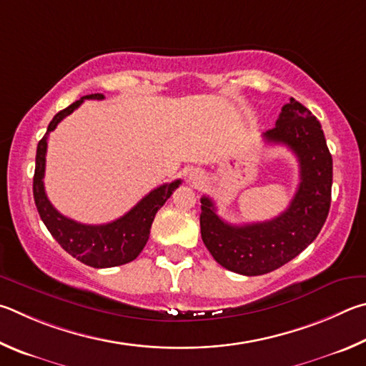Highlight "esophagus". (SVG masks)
Masks as SVG:
<instances>
[{
    "label": "esophagus",
    "instance_id": "34e87169",
    "mask_svg": "<svg viewBox=\"0 0 366 366\" xmlns=\"http://www.w3.org/2000/svg\"><path fill=\"white\" fill-rule=\"evenodd\" d=\"M201 178H202V177H201L199 172H191V173H189V182H191V183H194V184L199 183Z\"/></svg>",
    "mask_w": 366,
    "mask_h": 366
}]
</instances>
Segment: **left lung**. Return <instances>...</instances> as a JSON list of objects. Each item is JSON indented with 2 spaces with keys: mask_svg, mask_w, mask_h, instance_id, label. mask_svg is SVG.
I'll use <instances>...</instances> for the list:
<instances>
[{
  "mask_svg": "<svg viewBox=\"0 0 366 366\" xmlns=\"http://www.w3.org/2000/svg\"><path fill=\"white\" fill-rule=\"evenodd\" d=\"M262 137L287 146L299 160L300 182L290 207L272 220L238 227L217 215L210 197L201 199L204 244L222 267L246 277L270 273L302 252L323 228L331 204L332 157L309 109L291 98Z\"/></svg>",
  "mask_w": 366,
  "mask_h": 366,
  "instance_id": "1",
  "label": "left lung"
}]
</instances>
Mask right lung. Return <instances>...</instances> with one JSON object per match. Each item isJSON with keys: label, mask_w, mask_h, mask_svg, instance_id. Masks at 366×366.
Instances as JSON below:
<instances>
[{"label": "right lung", "mask_w": 366, "mask_h": 366, "mask_svg": "<svg viewBox=\"0 0 366 366\" xmlns=\"http://www.w3.org/2000/svg\"><path fill=\"white\" fill-rule=\"evenodd\" d=\"M85 99H104V94H86L79 101L72 102L69 107L62 109L61 112H57L53 120L49 122L44 137L38 143L34 175V199L43 223L64 251L85 265L109 268L128 264V262L138 257L147 239H149V229L157 210L164 206L173 191L182 184V179L160 184L159 188L146 194L132 210H128L124 217L111 223H104V225H83V223L67 219V217L57 212L44 193L43 183L48 137L57 124L72 114Z\"/></svg>", "instance_id": "right-lung-1"}]
</instances>
